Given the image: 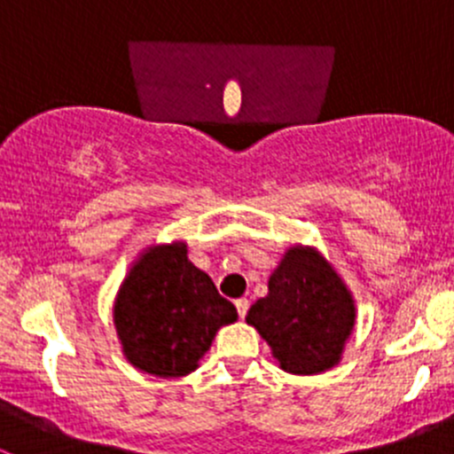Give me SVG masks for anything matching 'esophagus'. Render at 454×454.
Segmentation results:
<instances>
[{
    "label": "esophagus",
    "mask_w": 454,
    "mask_h": 454,
    "mask_svg": "<svg viewBox=\"0 0 454 454\" xmlns=\"http://www.w3.org/2000/svg\"><path fill=\"white\" fill-rule=\"evenodd\" d=\"M248 301L246 299H237L235 301V308H237V314H239V318H246V314H248Z\"/></svg>",
    "instance_id": "obj_1"
}]
</instances>
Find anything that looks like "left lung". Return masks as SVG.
<instances>
[{"instance_id": "left-lung-1", "label": "left lung", "mask_w": 454, "mask_h": 454, "mask_svg": "<svg viewBox=\"0 0 454 454\" xmlns=\"http://www.w3.org/2000/svg\"><path fill=\"white\" fill-rule=\"evenodd\" d=\"M358 308L345 278L314 246L292 244L268 278V294L248 309L278 369L316 375L342 360Z\"/></svg>"}]
</instances>
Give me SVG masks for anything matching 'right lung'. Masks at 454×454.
Listing matches in <instances>:
<instances>
[{
  "instance_id": "1",
  "label": "right lung",
  "mask_w": 454,
  "mask_h": 454,
  "mask_svg": "<svg viewBox=\"0 0 454 454\" xmlns=\"http://www.w3.org/2000/svg\"><path fill=\"white\" fill-rule=\"evenodd\" d=\"M114 327L131 367L182 378L200 367L215 333L235 323V305L189 259L186 241L151 244L131 261L114 299Z\"/></svg>"
}]
</instances>
